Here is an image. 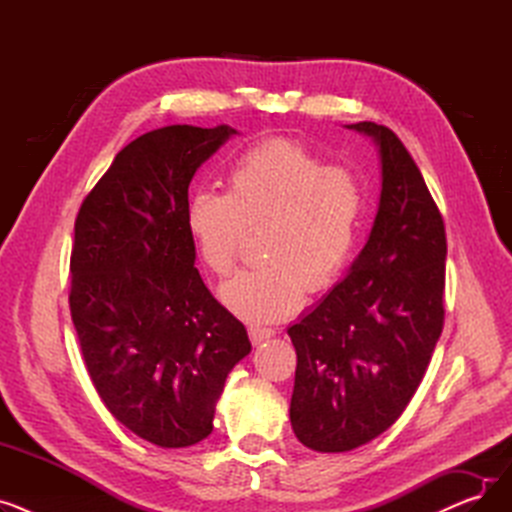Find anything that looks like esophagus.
I'll return each instance as SVG.
<instances>
[{
	"label": "esophagus",
	"instance_id": "esophagus-1",
	"mask_svg": "<svg viewBox=\"0 0 512 512\" xmlns=\"http://www.w3.org/2000/svg\"><path fill=\"white\" fill-rule=\"evenodd\" d=\"M274 334H276V332H274L272 328H261V326H251V328H249V338H251V342H253L255 346L261 344V342H265V340H270Z\"/></svg>",
	"mask_w": 512,
	"mask_h": 512
}]
</instances>
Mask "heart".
<instances>
[{
  "mask_svg": "<svg viewBox=\"0 0 512 512\" xmlns=\"http://www.w3.org/2000/svg\"><path fill=\"white\" fill-rule=\"evenodd\" d=\"M363 218L361 178L286 139L242 153L228 172V191L203 188L184 213L199 259L218 276L232 272L247 230L263 228L265 263L220 288L222 303L251 324L288 317L305 290L334 286L353 259Z\"/></svg>",
  "mask_w": 512,
  "mask_h": 512,
  "instance_id": "obj_1",
  "label": "heart"
}]
</instances>
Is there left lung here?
<instances>
[{"instance_id":"8db88e82","label":"left lung","mask_w":512,"mask_h":512,"mask_svg":"<svg viewBox=\"0 0 512 512\" xmlns=\"http://www.w3.org/2000/svg\"><path fill=\"white\" fill-rule=\"evenodd\" d=\"M382 191L363 251L288 336L297 348L290 423L317 452L359 448L407 409L444 326L446 232L413 157L375 122Z\"/></svg>"}]
</instances>
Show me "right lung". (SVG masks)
<instances>
[{
	"mask_svg": "<svg viewBox=\"0 0 512 512\" xmlns=\"http://www.w3.org/2000/svg\"><path fill=\"white\" fill-rule=\"evenodd\" d=\"M232 126L172 124L126 145L80 205L70 313L91 382L124 427L161 448L213 429L245 326L203 284L186 230L188 184Z\"/></svg>",
	"mask_w": 512,
	"mask_h": 512,
	"instance_id": "right-lung-1",
	"label": "right lung"
}]
</instances>
